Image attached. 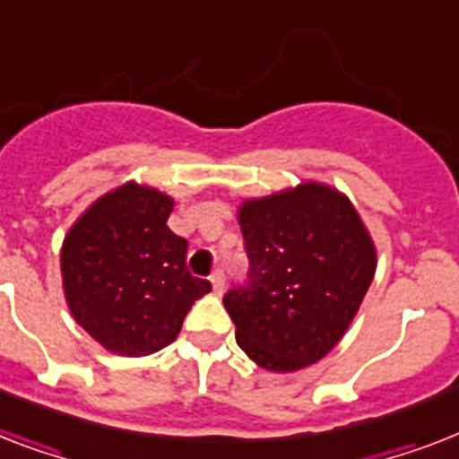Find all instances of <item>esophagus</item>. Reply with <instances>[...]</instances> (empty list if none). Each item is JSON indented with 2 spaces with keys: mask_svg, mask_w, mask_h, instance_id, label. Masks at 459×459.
Returning a JSON list of instances; mask_svg holds the SVG:
<instances>
[{
  "mask_svg": "<svg viewBox=\"0 0 459 459\" xmlns=\"http://www.w3.org/2000/svg\"><path fill=\"white\" fill-rule=\"evenodd\" d=\"M210 281L214 292H221L223 285H226V273H223V268H214V273L210 275Z\"/></svg>",
  "mask_w": 459,
  "mask_h": 459,
  "instance_id": "1",
  "label": "esophagus"
}]
</instances>
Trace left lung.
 <instances>
[{"mask_svg":"<svg viewBox=\"0 0 459 459\" xmlns=\"http://www.w3.org/2000/svg\"><path fill=\"white\" fill-rule=\"evenodd\" d=\"M245 282L223 294L236 342L256 365L292 372L337 344L375 275V247L351 203L304 184L240 207Z\"/></svg>","mask_w":459,"mask_h":459,"instance_id":"8db88e82","label":"left lung"}]
</instances>
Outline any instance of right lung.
<instances>
[{"mask_svg": "<svg viewBox=\"0 0 459 459\" xmlns=\"http://www.w3.org/2000/svg\"><path fill=\"white\" fill-rule=\"evenodd\" d=\"M169 214V197L125 184L91 204L65 238V299L108 351H160L177 339L193 301L212 290L186 266L188 240L171 233Z\"/></svg>", "mask_w": 459, "mask_h": 459, "instance_id": "obj_1", "label": "right lung"}]
</instances>
